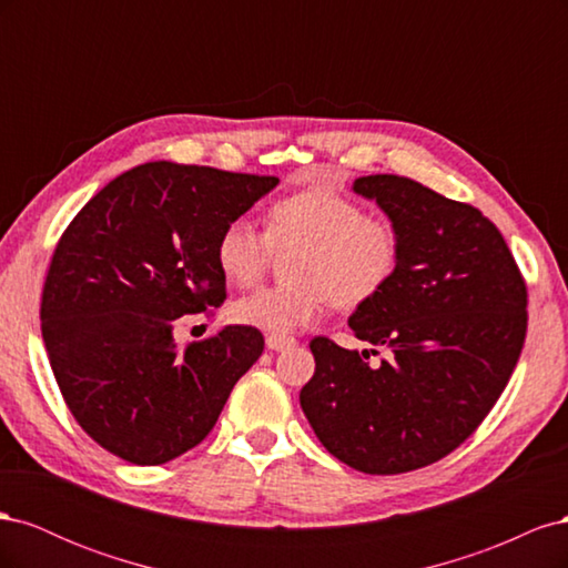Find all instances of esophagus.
<instances>
[{"mask_svg":"<svg viewBox=\"0 0 568 568\" xmlns=\"http://www.w3.org/2000/svg\"><path fill=\"white\" fill-rule=\"evenodd\" d=\"M296 343V338L294 336H286V334H270L267 338H265V346L270 348V351H284V348H291Z\"/></svg>","mask_w":568,"mask_h":568,"instance_id":"1","label":"esophagus"}]
</instances>
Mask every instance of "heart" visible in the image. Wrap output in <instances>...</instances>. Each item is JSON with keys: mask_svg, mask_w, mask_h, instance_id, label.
<instances>
[{"mask_svg": "<svg viewBox=\"0 0 568 568\" xmlns=\"http://www.w3.org/2000/svg\"><path fill=\"white\" fill-rule=\"evenodd\" d=\"M291 284L263 286L236 298L230 317L253 329L291 334L315 324L326 307H359L390 284L400 265V232L384 215L365 213L357 201L303 189L274 201L265 232L248 217H232L220 230L215 261L230 284L251 286L274 253H291Z\"/></svg>", "mask_w": 568, "mask_h": 568, "instance_id": "obj_1", "label": "heart"}]
</instances>
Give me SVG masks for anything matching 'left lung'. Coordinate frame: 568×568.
Wrapping results in <instances>:
<instances>
[{"mask_svg":"<svg viewBox=\"0 0 568 568\" xmlns=\"http://www.w3.org/2000/svg\"><path fill=\"white\" fill-rule=\"evenodd\" d=\"M353 192L374 199L400 232L398 272L348 320L390 357L369 367L367 353L313 338L315 374L301 407L343 464L405 474L450 455L500 398L526 338V282L474 205L398 175L357 178Z\"/></svg>","mask_w":568,"mask_h":568,"instance_id":"1","label":"left lung"}]
</instances>
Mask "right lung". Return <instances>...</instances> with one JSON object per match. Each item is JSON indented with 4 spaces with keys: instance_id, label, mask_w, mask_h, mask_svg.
Returning <instances> with one entry per match:
<instances>
[{
    "instance_id": "add662e5",
    "label": "right lung",
    "mask_w": 568,
    "mask_h": 568,
    "mask_svg": "<svg viewBox=\"0 0 568 568\" xmlns=\"http://www.w3.org/2000/svg\"><path fill=\"white\" fill-rule=\"evenodd\" d=\"M277 184L153 161L68 225L42 288V338L68 409L101 448L153 467L211 434L263 334L236 324L180 351L173 326L227 298L217 234Z\"/></svg>"
}]
</instances>
